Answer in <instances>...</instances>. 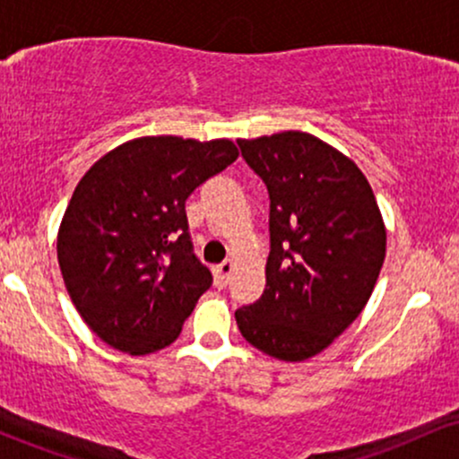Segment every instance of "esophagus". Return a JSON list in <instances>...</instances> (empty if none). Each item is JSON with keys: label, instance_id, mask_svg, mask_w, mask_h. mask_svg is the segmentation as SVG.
I'll use <instances>...</instances> for the list:
<instances>
[{"label": "esophagus", "instance_id": "obj_1", "mask_svg": "<svg viewBox=\"0 0 459 459\" xmlns=\"http://www.w3.org/2000/svg\"><path fill=\"white\" fill-rule=\"evenodd\" d=\"M230 272H233V261H230V259H226L224 263H220V265L215 267V284H218L220 289L229 284Z\"/></svg>", "mask_w": 459, "mask_h": 459}]
</instances>
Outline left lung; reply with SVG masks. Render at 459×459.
Returning a JSON list of instances; mask_svg holds the SVG:
<instances>
[{"mask_svg": "<svg viewBox=\"0 0 459 459\" xmlns=\"http://www.w3.org/2000/svg\"><path fill=\"white\" fill-rule=\"evenodd\" d=\"M270 194L265 291L235 310L263 354L299 362L319 354L362 313L386 255L373 189L343 152L304 131L237 140Z\"/></svg>", "mask_w": 459, "mask_h": 459, "instance_id": "1", "label": "left lung"}]
</instances>
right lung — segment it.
<instances>
[{"label": "right lung", "instance_id": "obj_1", "mask_svg": "<svg viewBox=\"0 0 459 459\" xmlns=\"http://www.w3.org/2000/svg\"><path fill=\"white\" fill-rule=\"evenodd\" d=\"M237 155L230 140L138 138L77 183L57 261L77 313L109 347L144 356L181 334L213 282L194 255L186 200Z\"/></svg>", "mask_w": 459, "mask_h": 459}]
</instances>
